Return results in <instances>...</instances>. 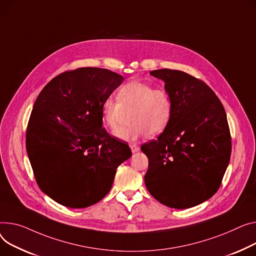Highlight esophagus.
I'll list each match as a JSON object with an SVG mask.
<instances>
[{
    "instance_id": "34e87169",
    "label": "esophagus",
    "mask_w": 256,
    "mask_h": 256,
    "mask_svg": "<svg viewBox=\"0 0 256 256\" xmlns=\"http://www.w3.org/2000/svg\"><path fill=\"white\" fill-rule=\"evenodd\" d=\"M130 150H132V153L139 151V149H140V147H139L137 144H132V143L130 144Z\"/></svg>"
}]
</instances>
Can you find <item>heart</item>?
Listing matches in <instances>:
<instances>
[{"mask_svg": "<svg viewBox=\"0 0 256 256\" xmlns=\"http://www.w3.org/2000/svg\"><path fill=\"white\" fill-rule=\"evenodd\" d=\"M117 100L109 96L100 106L103 124L115 130L128 112L130 124L119 128L115 134L124 141H136L148 134L156 137L164 132L173 117V100L164 88L140 81H132L119 90Z\"/></svg>", "mask_w": 256, "mask_h": 256, "instance_id": "b5f03b06", "label": "heart"}]
</instances>
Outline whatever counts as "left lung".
<instances>
[{"mask_svg":"<svg viewBox=\"0 0 256 256\" xmlns=\"http://www.w3.org/2000/svg\"><path fill=\"white\" fill-rule=\"evenodd\" d=\"M150 74L164 82L174 111L158 140L141 146L149 160L145 184L164 205L192 208L216 194L228 166L232 139L226 110L208 85L190 74L170 69Z\"/></svg>","mask_w":256,"mask_h":256,"instance_id":"obj_1","label":"left lung"}]
</instances>
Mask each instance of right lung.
Listing matches in <instances>:
<instances>
[{"mask_svg": "<svg viewBox=\"0 0 256 256\" xmlns=\"http://www.w3.org/2000/svg\"><path fill=\"white\" fill-rule=\"evenodd\" d=\"M124 77L79 68L54 77L39 94L26 128V151L40 190L69 208H86L111 190L116 168L132 156L103 128L100 106Z\"/></svg>", "mask_w": 256, "mask_h": 256, "instance_id": "add662e5", "label": "right lung"}]
</instances>
